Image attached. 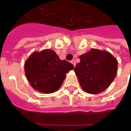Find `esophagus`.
<instances>
[{
  "mask_svg": "<svg viewBox=\"0 0 131 131\" xmlns=\"http://www.w3.org/2000/svg\"><path fill=\"white\" fill-rule=\"evenodd\" d=\"M71 63L73 64V66H74V67L76 66V62H75V60H71Z\"/></svg>",
  "mask_w": 131,
  "mask_h": 131,
  "instance_id": "34e87169",
  "label": "esophagus"
}]
</instances>
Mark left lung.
<instances>
[{
    "label": "left lung",
    "instance_id": "1",
    "mask_svg": "<svg viewBox=\"0 0 131 131\" xmlns=\"http://www.w3.org/2000/svg\"><path fill=\"white\" fill-rule=\"evenodd\" d=\"M79 59L74 71L84 91L98 94L108 88L117 72V60L111 53L92 49Z\"/></svg>",
    "mask_w": 131,
    "mask_h": 131
}]
</instances>
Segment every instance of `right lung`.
<instances>
[{"mask_svg":"<svg viewBox=\"0 0 131 131\" xmlns=\"http://www.w3.org/2000/svg\"><path fill=\"white\" fill-rule=\"evenodd\" d=\"M72 69L71 63L60 60L51 49L34 52L25 63V75L31 87L43 93L57 91L66 79V74Z\"/></svg>","mask_w":131,"mask_h":131,"instance_id":"right-lung-1","label":"right lung"}]
</instances>
